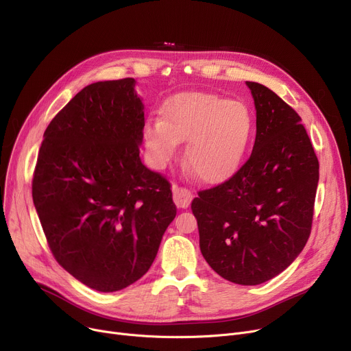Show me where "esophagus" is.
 <instances>
[{
	"instance_id": "1",
	"label": "esophagus",
	"mask_w": 351,
	"mask_h": 351,
	"mask_svg": "<svg viewBox=\"0 0 351 351\" xmlns=\"http://www.w3.org/2000/svg\"><path fill=\"white\" fill-rule=\"evenodd\" d=\"M172 191H173V200H175L176 206L180 209H186L193 199L192 192L186 188H180L178 185H173Z\"/></svg>"
}]
</instances>
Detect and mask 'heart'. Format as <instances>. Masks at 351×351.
Returning a JSON list of instances; mask_svg holds the SVG:
<instances>
[{"instance_id": "obj_1", "label": "heart", "mask_w": 351, "mask_h": 351, "mask_svg": "<svg viewBox=\"0 0 351 351\" xmlns=\"http://www.w3.org/2000/svg\"><path fill=\"white\" fill-rule=\"evenodd\" d=\"M253 126L245 104L213 92H186L166 101L162 119L145 125L143 139L156 168H163L175 156L178 142L188 141L185 162L200 180L219 183L241 166Z\"/></svg>"}]
</instances>
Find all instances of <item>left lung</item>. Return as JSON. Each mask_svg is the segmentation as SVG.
Listing matches in <instances>:
<instances>
[{"mask_svg": "<svg viewBox=\"0 0 351 351\" xmlns=\"http://www.w3.org/2000/svg\"><path fill=\"white\" fill-rule=\"evenodd\" d=\"M256 106L250 158L192 200L200 252L223 279L261 285L289 267L307 243L319 160L302 118L280 97L246 82Z\"/></svg>", "mask_w": 351, "mask_h": 351, "instance_id": "8db88e82", "label": "left lung"}]
</instances>
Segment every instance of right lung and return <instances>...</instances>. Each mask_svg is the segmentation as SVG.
Wrapping results in <instances>:
<instances>
[{"label": "right lung", "instance_id": "right-lung-1", "mask_svg": "<svg viewBox=\"0 0 351 351\" xmlns=\"http://www.w3.org/2000/svg\"><path fill=\"white\" fill-rule=\"evenodd\" d=\"M134 86L123 78L78 92L47 126L32 176L55 261L98 291L139 280L176 216L169 180L139 156L145 117Z\"/></svg>", "mask_w": 351, "mask_h": 351}]
</instances>
